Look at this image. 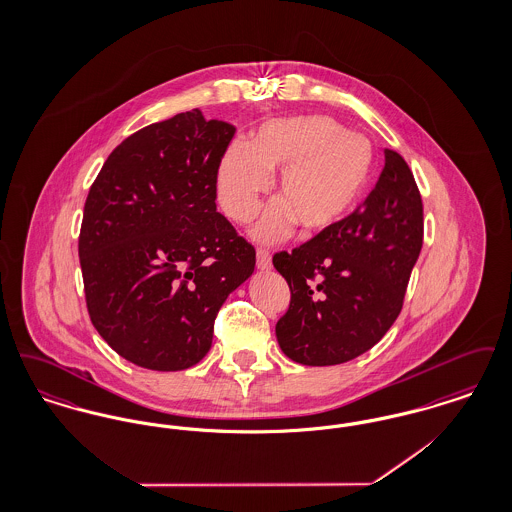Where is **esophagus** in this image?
Returning <instances> with one entry per match:
<instances>
[{
    "label": "esophagus",
    "mask_w": 512,
    "mask_h": 512,
    "mask_svg": "<svg viewBox=\"0 0 512 512\" xmlns=\"http://www.w3.org/2000/svg\"><path fill=\"white\" fill-rule=\"evenodd\" d=\"M270 267H272L270 251H268V249H263V247H259V249H257V268H259V270H268Z\"/></svg>",
    "instance_id": "esophagus-1"
}]
</instances>
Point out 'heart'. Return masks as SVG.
Returning <instances> with one entry per match:
<instances>
[{"instance_id":"heart-1","label":"heart","mask_w":512,"mask_h":512,"mask_svg":"<svg viewBox=\"0 0 512 512\" xmlns=\"http://www.w3.org/2000/svg\"><path fill=\"white\" fill-rule=\"evenodd\" d=\"M374 161L370 140L347 132L330 117L274 119L253 132L249 146L236 142L222 153L217 167L220 207L234 222H251L270 190V172L280 171V199L268 205L253 236L261 242L274 240L293 222L305 234H322L357 207Z\"/></svg>"}]
</instances>
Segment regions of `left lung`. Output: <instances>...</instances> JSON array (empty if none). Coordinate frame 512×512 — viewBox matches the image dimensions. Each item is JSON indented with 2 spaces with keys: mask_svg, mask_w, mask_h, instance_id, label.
<instances>
[{
  "mask_svg": "<svg viewBox=\"0 0 512 512\" xmlns=\"http://www.w3.org/2000/svg\"><path fill=\"white\" fill-rule=\"evenodd\" d=\"M384 153L374 190L349 217L272 257L292 292L276 338L299 365H341L363 355L401 313L424 213L409 165L393 149Z\"/></svg>",
  "mask_w": 512,
  "mask_h": 512,
  "instance_id": "8db88e82",
  "label": "left lung"
}]
</instances>
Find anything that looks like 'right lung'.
<instances>
[{
	"mask_svg": "<svg viewBox=\"0 0 512 512\" xmlns=\"http://www.w3.org/2000/svg\"><path fill=\"white\" fill-rule=\"evenodd\" d=\"M199 109L115 147L84 205L78 257L99 336L149 370L197 365L255 249L217 211V167L234 138Z\"/></svg>",
	"mask_w": 512,
	"mask_h": 512,
	"instance_id": "1",
	"label": "right lung"
}]
</instances>
